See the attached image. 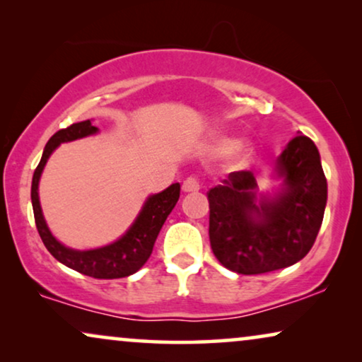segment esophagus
<instances>
[{
  "label": "esophagus",
  "mask_w": 362,
  "mask_h": 362,
  "mask_svg": "<svg viewBox=\"0 0 362 362\" xmlns=\"http://www.w3.org/2000/svg\"><path fill=\"white\" fill-rule=\"evenodd\" d=\"M199 189H201V185L194 176L186 177L185 182H182V191H185V192H196Z\"/></svg>",
  "instance_id": "34e87169"
}]
</instances>
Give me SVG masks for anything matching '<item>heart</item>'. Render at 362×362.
I'll list each match as a JSON object with an SVG mask.
<instances>
[{
	"label": "heart",
	"instance_id": "b5f03b06",
	"mask_svg": "<svg viewBox=\"0 0 362 362\" xmlns=\"http://www.w3.org/2000/svg\"><path fill=\"white\" fill-rule=\"evenodd\" d=\"M206 153L212 158L224 156L227 168L232 171H239L249 166L252 155H254V146L244 138L235 140L227 135H214L207 141Z\"/></svg>",
	"mask_w": 362,
	"mask_h": 362
}]
</instances>
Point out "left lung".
Listing matches in <instances>:
<instances>
[{
  "instance_id": "obj_1",
  "label": "left lung",
  "mask_w": 362,
  "mask_h": 362,
  "mask_svg": "<svg viewBox=\"0 0 362 362\" xmlns=\"http://www.w3.org/2000/svg\"><path fill=\"white\" fill-rule=\"evenodd\" d=\"M280 189L260 192L252 171H235L207 192L209 240L216 259L242 275L300 262L323 222L328 185L318 148L308 136L288 141L275 160Z\"/></svg>"
}]
</instances>
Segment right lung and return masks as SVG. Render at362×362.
<instances>
[{"label":"right lung","mask_w":362,"mask_h":362,"mask_svg":"<svg viewBox=\"0 0 362 362\" xmlns=\"http://www.w3.org/2000/svg\"><path fill=\"white\" fill-rule=\"evenodd\" d=\"M95 133H98V128L93 127L90 120H86L72 123L71 127L62 128V130L54 133L49 138L47 145L42 151L41 161H39L33 176L31 201L34 221H36L37 232L46 249L61 264L78 272V274L93 276V279H123V276H128L140 270L145 265V262L150 259L156 237L160 234L166 217L170 216L173 207L180 199L181 186L180 182H175V185L166 187L165 191L148 196L130 229L112 244L90 250H76L61 244L52 235V232L49 230L46 219L42 216L41 202H39V180H41L49 156L52 155L54 150L61 143L74 141L78 140V138L95 135Z\"/></svg>","instance_id":"right-lung-1"}]
</instances>
